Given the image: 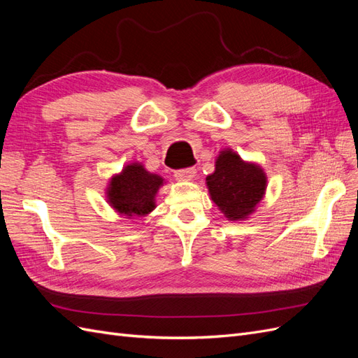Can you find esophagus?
Returning a JSON list of instances; mask_svg holds the SVG:
<instances>
[{"instance_id": "obj_1", "label": "esophagus", "mask_w": 358, "mask_h": 358, "mask_svg": "<svg viewBox=\"0 0 358 358\" xmlns=\"http://www.w3.org/2000/svg\"><path fill=\"white\" fill-rule=\"evenodd\" d=\"M197 170L194 167H187V169H180L175 171V178L178 180H191L194 176H196Z\"/></svg>"}]
</instances>
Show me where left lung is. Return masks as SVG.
I'll use <instances>...</instances> for the list:
<instances>
[{
    "mask_svg": "<svg viewBox=\"0 0 358 358\" xmlns=\"http://www.w3.org/2000/svg\"><path fill=\"white\" fill-rule=\"evenodd\" d=\"M210 197L231 221L252 213L266 191V175L255 164L245 162L227 149L216 159L215 171L206 178Z\"/></svg>",
    "mask_w": 358,
    "mask_h": 358,
    "instance_id": "1",
    "label": "left lung"
}]
</instances>
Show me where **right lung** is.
I'll return each instance as SVG.
<instances>
[{
	"label": "right lung",
	"instance_id": "right-lung-1",
	"mask_svg": "<svg viewBox=\"0 0 358 358\" xmlns=\"http://www.w3.org/2000/svg\"><path fill=\"white\" fill-rule=\"evenodd\" d=\"M161 185V176L152 175L142 164L134 162L110 180L107 199L119 213L143 216L154 210L155 194Z\"/></svg>",
	"mask_w": 358,
	"mask_h": 358
}]
</instances>
